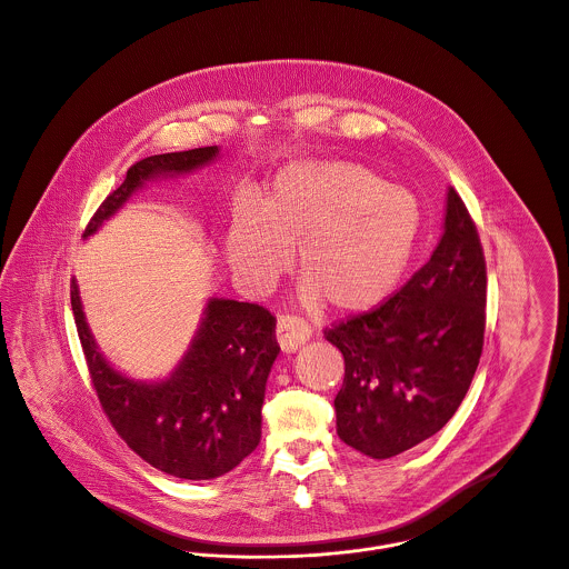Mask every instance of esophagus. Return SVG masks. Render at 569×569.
Here are the masks:
<instances>
[{
  "mask_svg": "<svg viewBox=\"0 0 569 569\" xmlns=\"http://www.w3.org/2000/svg\"><path fill=\"white\" fill-rule=\"evenodd\" d=\"M308 339H310V326L303 319L292 317V315L279 317V321H277V341L286 353L297 351Z\"/></svg>",
  "mask_w": 569,
  "mask_h": 569,
  "instance_id": "34e87169",
  "label": "esophagus"
}]
</instances>
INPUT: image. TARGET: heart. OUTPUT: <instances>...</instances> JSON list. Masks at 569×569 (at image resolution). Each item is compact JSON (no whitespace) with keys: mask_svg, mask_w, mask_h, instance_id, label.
I'll use <instances>...</instances> for the list:
<instances>
[{"mask_svg":"<svg viewBox=\"0 0 569 569\" xmlns=\"http://www.w3.org/2000/svg\"><path fill=\"white\" fill-rule=\"evenodd\" d=\"M422 232L418 198L347 160H295L257 204L237 207L224 254L252 295L274 288L290 266L299 297L317 308L360 315L382 306L405 279Z\"/></svg>","mask_w":569,"mask_h":569,"instance_id":"b5f03b06","label":"heart"}]
</instances>
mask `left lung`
<instances>
[{
    "label": "left lung",
    "mask_w": 569,
    "mask_h": 569,
    "mask_svg": "<svg viewBox=\"0 0 569 569\" xmlns=\"http://www.w3.org/2000/svg\"><path fill=\"white\" fill-rule=\"evenodd\" d=\"M483 330V250L451 187L431 259L382 306L326 330L345 358L335 398L342 442L387 459L436 436L470 387Z\"/></svg>",
    "instance_id": "8db88e82"
}]
</instances>
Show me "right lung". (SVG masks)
I'll return each mask as SVG.
<instances>
[{"mask_svg": "<svg viewBox=\"0 0 569 569\" xmlns=\"http://www.w3.org/2000/svg\"><path fill=\"white\" fill-rule=\"evenodd\" d=\"M218 153L213 144L136 162L99 207L83 237L103 227L144 182L191 173ZM70 288L92 385L116 433L133 453L167 475L202 481L227 475L257 449L266 380L279 353L277 319L266 308L209 299L180 365L160 382H142L106 360L88 328L74 279Z\"/></svg>", "mask_w": 569, "mask_h": 569, "instance_id": "obj_1", "label": "right lung"}]
</instances>
